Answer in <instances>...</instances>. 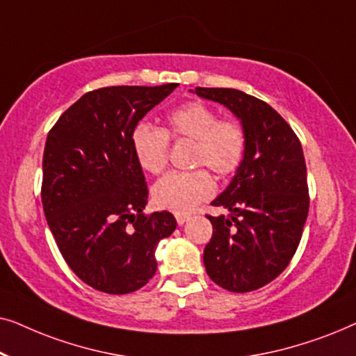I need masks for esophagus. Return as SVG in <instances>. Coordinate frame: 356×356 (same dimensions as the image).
Instances as JSON below:
<instances>
[{"label": "esophagus", "mask_w": 356, "mask_h": 356, "mask_svg": "<svg viewBox=\"0 0 356 356\" xmlns=\"http://www.w3.org/2000/svg\"><path fill=\"white\" fill-rule=\"evenodd\" d=\"M175 218H177L178 225H183L184 222L189 220V216H188V213H175Z\"/></svg>", "instance_id": "esophagus-1"}]
</instances>
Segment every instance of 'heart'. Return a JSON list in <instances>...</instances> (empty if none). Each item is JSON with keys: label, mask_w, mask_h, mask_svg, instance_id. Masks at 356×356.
Masks as SVG:
<instances>
[{"label": "heart", "mask_w": 356, "mask_h": 356, "mask_svg": "<svg viewBox=\"0 0 356 356\" xmlns=\"http://www.w3.org/2000/svg\"><path fill=\"white\" fill-rule=\"evenodd\" d=\"M168 139L193 140L191 167H204L217 177H230L245 160L248 138L235 118H218V111L193 100L165 116V128L139 123L131 131V147L140 167L157 175L167 167ZM216 191V183L203 168L168 173L154 186V202L160 209L183 213L193 211Z\"/></svg>", "instance_id": "obj_1"}]
</instances>
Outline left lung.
Listing matches in <instances>:
<instances>
[{"instance_id":"obj_1","label":"left lung","mask_w":356,"mask_h":356,"mask_svg":"<svg viewBox=\"0 0 356 356\" xmlns=\"http://www.w3.org/2000/svg\"><path fill=\"white\" fill-rule=\"evenodd\" d=\"M225 105L245 126V160L207 216L213 232L204 250L207 275L222 289L246 293L279 277L300 245L308 217L306 163L298 136L266 102L236 89L196 87Z\"/></svg>"}]
</instances>
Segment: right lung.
<instances>
[{
    "instance_id": "add662e5",
    "label": "right lung",
    "mask_w": 356,
    "mask_h": 356,
    "mask_svg": "<svg viewBox=\"0 0 356 356\" xmlns=\"http://www.w3.org/2000/svg\"><path fill=\"white\" fill-rule=\"evenodd\" d=\"M178 84L87 92L63 113L43 150L42 204L71 270L110 295L139 290L157 270L155 250L172 213L143 212L149 189L131 131Z\"/></svg>"
}]
</instances>
